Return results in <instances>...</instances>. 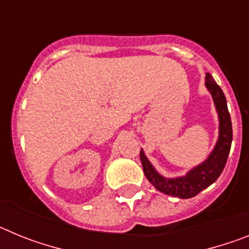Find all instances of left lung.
Wrapping results in <instances>:
<instances>
[{"label": "left lung", "mask_w": 249, "mask_h": 249, "mask_svg": "<svg viewBox=\"0 0 249 249\" xmlns=\"http://www.w3.org/2000/svg\"><path fill=\"white\" fill-rule=\"evenodd\" d=\"M204 85L212 96L219 121L218 140L210 156L201 164L193 167L182 177L167 178L158 173L157 169L152 166L147 156L144 155L143 149H141L140 153L143 172L152 186L164 195L182 199L192 198L217 181V178L221 176L226 166L232 144V122L226 96L210 73H206Z\"/></svg>", "instance_id": "8db88e82"}]
</instances>
